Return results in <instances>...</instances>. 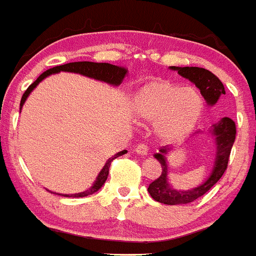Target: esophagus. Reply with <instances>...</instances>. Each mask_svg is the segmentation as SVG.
I'll return each instance as SVG.
<instances>
[{
  "label": "esophagus",
  "mask_w": 256,
  "mask_h": 256,
  "mask_svg": "<svg viewBox=\"0 0 256 256\" xmlns=\"http://www.w3.org/2000/svg\"><path fill=\"white\" fill-rule=\"evenodd\" d=\"M134 151L137 154H140V155H148V148L144 144H137V146H136Z\"/></svg>",
  "instance_id": "34e87169"
}]
</instances>
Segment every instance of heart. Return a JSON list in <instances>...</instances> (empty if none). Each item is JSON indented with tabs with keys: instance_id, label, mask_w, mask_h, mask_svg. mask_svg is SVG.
I'll list each match as a JSON object with an SVG mask.
<instances>
[{
	"instance_id": "1",
	"label": "heart",
	"mask_w": 256,
	"mask_h": 256,
	"mask_svg": "<svg viewBox=\"0 0 256 256\" xmlns=\"http://www.w3.org/2000/svg\"><path fill=\"white\" fill-rule=\"evenodd\" d=\"M132 108L138 120L155 123V133L162 141L177 142L195 128L204 112V100L196 88L159 80L136 92Z\"/></svg>"
}]
</instances>
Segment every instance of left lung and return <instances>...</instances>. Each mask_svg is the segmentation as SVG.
I'll use <instances>...</instances> for the list:
<instances>
[{"instance_id":"1","label":"left lung","mask_w":256,"mask_h":256,"mask_svg":"<svg viewBox=\"0 0 256 256\" xmlns=\"http://www.w3.org/2000/svg\"><path fill=\"white\" fill-rule=\"evenodd\" d=\"M170 69L177 70L180 76L194 83L200 90L201 96L204 97L209 106L216 105L218 102L219 97L222 94H226L224 86L219 80L218 76H216L212 72L204 69V68L170 66ZM210 134L214 138L216 148L212 173L205 180L204 183H201L200 186L194 187V188L187 190V191H180V190L173 188L170 186V183L168 182V160H166V155L170 152V148H162L159 152H156L154 155V158L162 165V174H160L158 180L150 183V186L148 188L154 200L166 205L188 204V202H192L196 198H201L204 194H206L220 180L222 176L224 174L226 169H227L230 150H232L234 138H236V124L230 118H222L220 120L212 124Z\"/></svg>"}]
</instances>
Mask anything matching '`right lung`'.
Returning <instances> with one entry per match:
<instances>
[{
	"mask_svg": "<svg viewBox=\"0 0 256 256\" xmlns=\"http://www.w3.org/2000/svg\"><path fill=\"white\" fill-rule=\"evenodd\" d=\"M60 72H68V73H76L80 74V76H88V78L96 79V80H101V82H105L108 84H112L118 87V86L120 84L123 82V78L126 76V69L122 66H116V65H112L108 64V62H91V61H78V62H69V64H64L60 65V66H55L52 68V69L46 70L44 73L40 74V76L37 78L36 82L32 83L30 86L28 87L24 94L22 97V101H20V110H22V105L26 101L29 94H32V91L40 84L44 78L47 76H52V74L60 73ZM126 152V150L120 151V152L115 154L112 158H108V162H105L104 165V168L101 169V172L97 176L96 180L94 182L91 187L88 190L83 192H79V194H73V195H61V196H66V198H84V196L92 195L94 192H97L101 187L104 186V183L106 182L108 176V168H110V164H112V160L118 156H122Z\"/></svg>",
	"mask_w": 256,
	"mask_h": 256,
	"instance_id": "add662e5",
	"label": "right lung"
}]
</instances>
